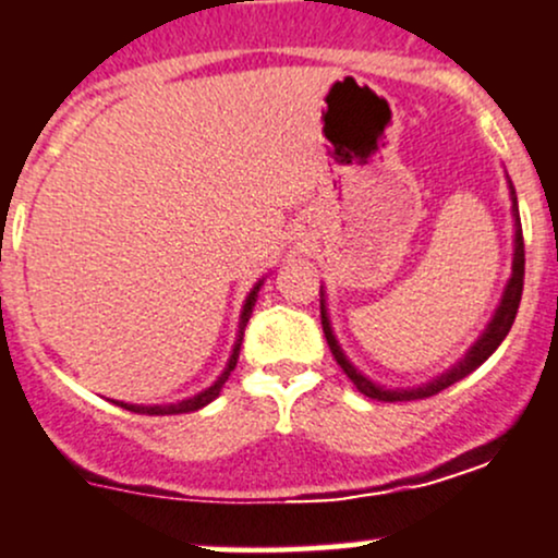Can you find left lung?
I'll list each match as a JSON object with an SVG mask.
<instances>
[{
	"label": "left lung",
	"mask_w": 558,
	"mask_h": 558,
	"mask_svg": "<svg viewBox=\"0 0 558 558\" xmlns=\"http://www.w3.org/2000/svg\"><path fill=\"white\" fill-rule=\"evenodd\" d=\"M511 201H513V219H515L513 272H511V280H508V286H506V294H502V299H500V307H497L495 318L489 320V326H486V331L481 333L478 342L473 344L471 350H468L465 357H462V361H457L454 366L449 368V372L441 374V377L430 379V383H425V385H420V387H409V390H390V387L374 385L372 379L363 377V374L357 372L353 363L348 361V355H344L342 348H339L337 337H333L331 320H328V313H326L324 289H320V324H324L326 342H328V348H331L333 357H337L339 368H342V372L348 374L350 383H353V385L357 387V390L363 392V396L374 398V401H387V403H396V401H420V398H430V396H436V392L447 390L449 385L460 383V379L468 377V374H471V372H476L481 363H484L486 357L495 353L497 348H500V342L508 337V331H511V326H513V320H515V313H519L521 291H524V234H521L519 203H515L513 186H511Z\"/></svg>",
	"instance_id": "1"
}]
</instances>
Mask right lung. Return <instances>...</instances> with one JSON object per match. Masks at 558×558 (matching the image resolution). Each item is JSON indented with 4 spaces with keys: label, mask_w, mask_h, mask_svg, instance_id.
<instances>
[{
    "label": "right lung",
    "mask_w": 558,
    "mask_h": 558,
    "mask_svg": "<svg viewBox=\"0 0 558 558\" xmlns=\"http://www.w3.org/2000/svg\"><path fill=\"white\" fill-rule=\"evenodd\" d=\"M262 283H264V280H259V283H256V286H254V289H251V294H248V296H245V304H243V313H240L238 339H234V348H232V355H230V361H227L225 372H221V374H219V379H216V383H214V385H210V387H205V390H203V392H197V396H192V398H184V401H179V403H166V407H138V403H122V401H117V407L128 409V412H136V414H149V417H155V414H186V412H197V409L208 407V403H210V401H214V398H219L221 387H225V383H227V379H230L232 368H234V366H238V357H240V344H243V333H245V324H248L251 313H254V304H256V294H259Z\"/></svg>",
    "instance_id": "1"
}]
</instances>
